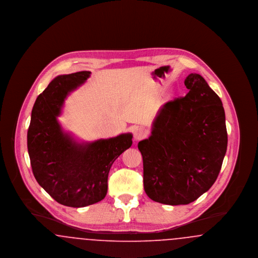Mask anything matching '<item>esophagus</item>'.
Returning <instances> with one entry per match:
<instances>
[{
  "label": "esophagus",
  "instance_id": "34e87169",
  "mask_svg": "<svg viewBox=\"0 0 258 258\" xmlns=\"http://www.w3.org/2000/svg\"><path fill=\"white\" fill-rule=\"evenodd\" d=\"M146 135H147V132L145 128H143V127L135 128V133H134L135 141H139V140L143 139Z\"/></svg>",
  "mask_w": 258,
  "mask_h": 258
}]
</instances>
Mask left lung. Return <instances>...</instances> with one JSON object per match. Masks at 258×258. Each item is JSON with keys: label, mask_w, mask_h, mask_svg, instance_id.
<instances>
[{"label": "left lung", "mask_w": 258, "mask_h": 258, "mask_svg": "<svg viewBox=\"0 0 258 258\" xmlns=\"http://www.w3.org/2000/svg\"><path fill=\"white\" fill-rule=\"evenodd\" d=\"M184 98L161 106L152 135L138 143L144 189L167 205L194 202L216 182L227 149L225 114L206 80L190 74Z\"/></svg>", "instance_id": "obj_1"}]
</instances>
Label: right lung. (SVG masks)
Segmentation results:
<instances>
[{"instance_id": "right-lung-1", "label": "right lung", "mask_w": 258, "mask_h": 258, "mask_svg": "<svg viewBox=\"0 0 258 258\" xmlns=\"http://www.w3.org/2000/svg\"><path fill=\"white\" fill-rule=\"evenodd\" d=\"M90 72L54 78L37 97L27 135L28 153L37 183L58 203L80 208L107 194L111 165L133 144V135L78 143L58 122L67 96L81 86Z\"/></svg>"}]
</instances>
